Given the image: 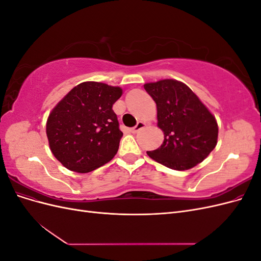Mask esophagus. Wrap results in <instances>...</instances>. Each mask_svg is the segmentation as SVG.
I'll list each match as a JSON object with an SVG mask.
<instances>
[{"label": "esophagus", "instance_id": "esophagus-1", "mask_svg": "<svg viewBox=\"0 0 261 261\" xmlns=\"http://www.w3.org/2000/svg\"><path fill=\"white\" fill-rule=\"evenodd\" d=\"M146 125H147V124H146L145 122H138L137 125L135 126V127H133V128L130 129V132H132L133 134H136V133H138L140 129H143Z\"/></svg>", "mask_w": 261, "mask_h": 261}]
</instances>
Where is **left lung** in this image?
Masks as SVG:
<instances>
[{
    "mask_svg": "<svg viewBox=\"0 0 261 261\" xmlns=\"http://www.w3.org/2000/svg\"><path fill=\"white\" fill-rule=\"evenodd\" d=\"M156 105L162 145L147 154L164 167L184 171L210 154L218 141V123L208 108L184 83L163 80L144 85Z\"/></svg>",
    "mask_w": 261,
    "mask_h": 261,
    "instance_id": "1",
    "label": "left lung"
}]
</instances>
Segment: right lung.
Returning <instances> with one entry per match:
<instances>
[{"mask_svg":"<svg viewBox=\"0 0 261 261\" xmlns=\"http://www.w3.org/2000/svg\"><path fill=\"white\" fill-rule=\"evenodd\" d=\"M122 93L120 87L85 82L52 110L46 136L53 155L66 169L88 173L113 159L123 133L112 107Z\"/></svg>","mask_w":261,"mask_h":261,"instance_id":"1","label":"right lung"}]
</instances>
